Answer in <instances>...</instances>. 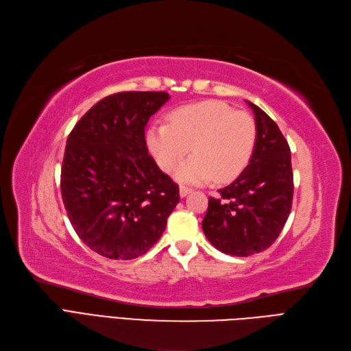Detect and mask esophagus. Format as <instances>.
Here are the masks:
<instances>
[{"instance_id": "34e87169", "label": "esophagus", "mask_w": 351, "mask_h": 351, "mask_svg": "<svg viewBox=\"0 0 351 351\" xmlns=\"http://www.w3.org/2000/svg\"><path fill=\"white\" fill-rule=\"evenodd\" d=\"M190 191H191V189H189V187H186V186H181V187H180V196H181V197H186Z\"/></svg>"}]
</instances>
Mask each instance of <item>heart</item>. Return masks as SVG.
Segmentation results:
<instances>
[{
  "label": "heart",
  "mask_w": 351,
  "mask_h": 351,
  "mask_svg": "<svg viewBox=\"0 0 351 351\" xmlns=\"http://www.w3.org/2000/svg\"><path fill=\"white\" fill-rule=\"evenodd\" d=\"M257 142L254 119L217 100L180 107L170 114V125L154 123L147 143L162 171L170 173L183 161L190 147L195 155L178 167L183 183H226L245 170Z\"/></svg>",
  "instance_id": "1"
}]
</instances>
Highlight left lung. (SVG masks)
Returning a JSON list of instances; mask_svg holds the SVG:
<instances>
[{"label": "left lung", "instance_id": "8db88e82", "mask_svg": "<svg viewBox=\"0 0 351 351\" xmlns=\"http://www.w3.org/2000/svg\"><path fill=\"white\" fill-rule=\"evenodd\" d=\"M256 117L257 142L245 170L209 197L203 232L221 252L248 257L267 250L282 232L292 209L291 148L273 120L247 101Z\"/></svg>", "mask_w": 351, "mask_h": 351}]
</instances>
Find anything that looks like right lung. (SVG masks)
<instances>
[{
    "label": "right lung",
    "mask_w": 351,
    "mask_h": 351,
    "mask_svg": "<svg viewBox=\"0 0 351 351\" xmlns=\"http://www.w3.org/2000/svg\"><path fill=\"white\" fill-rule=\"evenodd\" d=\"M170 99L123 91L94 104L66 139L60 193L84 244L112 260H132L158 241L180 202L178 186L148 152L145 126Z\"/></svg>",
    "instance_id": "right-lung-1"
}]
</instances>
